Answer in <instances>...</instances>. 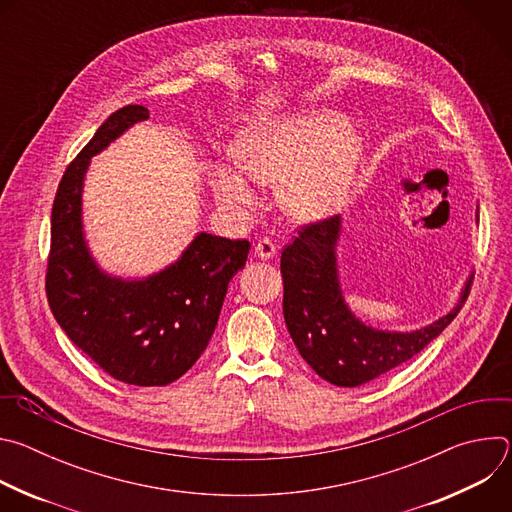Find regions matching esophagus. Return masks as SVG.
<instances>
[{
	"label": "esophagus",
	"instance_id": "1",
	"mask_svg": "<svg viewBox=\"0 0 512 512\" xmlns=\"http://www.w3.org/2000/svg\"><path fill=\"white\" fill-rule=\"evenodd\" d=\"M255 255L259 259H263V261H269V259H273L277 255V245L271 239H267V237L259 239L257 245H255Z\"/></svg>",
	"mask_w": 512,
	"mask_h": 512
}]
</instances>
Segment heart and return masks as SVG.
I'll list each match as a JSON object with an SVG mask.
<instances>
[{"instance_id":"1","label":"heart","mask_w":512,"mask_h":512,"mask_svg":"<svg viewBox=\"0 0 512 512\" xmlns=\"http://www.w3.org/2000/svg\"><path fill=\"white\" fill-rule=\"evenodd\" d=\"M342 129L344 121L330 113L255 125L237 143V164L257 182H283L279 200L285 212L316 221L346 202L360 158V141ZM212 190L231 206L255 202L243 174L225 164L214 166Z\"/></svg>"}]
</instances>
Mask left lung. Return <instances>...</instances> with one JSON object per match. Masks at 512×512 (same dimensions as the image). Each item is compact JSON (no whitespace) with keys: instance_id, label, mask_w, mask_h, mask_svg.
<instances>
[{"instance_id":"1","label":"left lung","mask_w":512,"mask_h":512,"mask_svg":"<svg viewBox=\"0 0 512 512\" xmlns=\"http://www.w3.org/2000/svg\"><path fill=\"white\" fill-rule=\"evenodd\" d=\"M340 218L302 225L281 251L283 318L291 340L310 367L328 383L358 387L421 352L458 316L468 294L444 318L415 332H381L358 322L342 302L336 275Z\"/></svg>"}]
</instances>
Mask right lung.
I'll use <instances>...</instances> for the list:
<instances>
[{
  "label": "right lung",
  "instance_id": "1",
  "mask_svg": "<svg viewBox=\"0 0 512 512\" xmlns=\"http://www.w3.org/2000/svg\"><path fill=\"white\" fill-rule=\"evenodd\" d=\"M148 117L141 105L117 109L66 166L52 204L46 298L66 336L109 377L160 387L180 379L208 346L251 245L200 233L176 265L143 281L99 271L83 239V176L91 156Z\"/></svg>",
  "mask_w": 512,
  "mask_h": 512
}]
</instances>
